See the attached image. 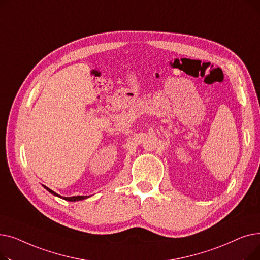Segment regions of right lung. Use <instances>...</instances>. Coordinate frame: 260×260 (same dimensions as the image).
Segmentation results:
<instances>
[{
    "instance_id": "right-lung-1",
    "label": "right lung",
    "mask_w": 260,
    "mask_h": 260,
    "mask_svg": "<svg viewBox=\"0 0 260 260\" xmlns=\"http://www.w3.org/2000/svg\"><path fill=\"white\" fill-rule=\"evenodd\" d=\"M44 186V188H46L48 192L50 193V194H52V195H54V196H57V197H60V198H62V199H64V200H67V201H79V200H84V199H86V198H88L89 196H73V197H62V196H60L59 194H57V193H54L53 190H51L50 188H48L47 186H45V185H43Z\"/></svg>"
}]
</instances>
